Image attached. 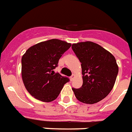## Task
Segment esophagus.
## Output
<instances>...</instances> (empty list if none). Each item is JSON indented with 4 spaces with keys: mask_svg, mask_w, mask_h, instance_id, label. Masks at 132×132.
Here are the masks:
<instances>
[{
    "mask_svg": "<svg viewBox=\"0 0 132 132\" xmlns=\"http://www.w3.org/2000/svg\"><path fill=\"white\" fill-rule=\"evenodd\" d=\"M75 75H74V74H73L72 75V76H71V77H70V80H71V81H72L73 79H74V78H75Z\"/></svg>",
    "mask_w": 132,
    "mask_h": 132,
    "instance_id": "obj_1",
    "label": "esophagus"
}]
</instances>
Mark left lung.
I'll list each match as a JSON object with an SVG mask.
<instances>
[{
    "instance_id": "1",
    "label": "left lung",
    "mask_w": 132,
    "mask_h": 132,
    "mask_svg": "<svg viewBox=\"0 0 132 132\" xmlns=\"http://www.w3.org/2000/svg\"><path fill=\"white\" fill-rule=\"evenodd\" d=\"M72 48L81 63L83 84L72 91L78 101L94 104L105 98L115 85L118 65L112 53L98 44L79 42Z\"/></svg>"
}]
</instances>
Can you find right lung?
Returning a JSON list of instances; mask_svg holds the SVG:
<instances>
[{"instance_id": "obj_1", "label": "right lung", "mask_w": 132, "mask_h": 132, "mask_svg": "<svg viewBox=\"0 0 132 132\" xmlns=\"http://www.w3.org/2000/svg\"><path fill=\"white\" fill-rule=\"evenodd\" d=\"M72 44L59 39L31 46L22 57V78L26 89L35 98L51 102L57 98L69 79L53 71Z\"/></svg>"}]
</instances>
